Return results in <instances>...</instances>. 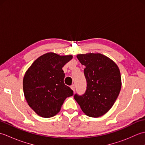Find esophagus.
Here are the masks:
<instances>
[{"label": "esophagus", "mask_w": 145, "mask_h": 145, "mask_svg": "<svg viewBox=\"0 0 145 145\" xmlns=\"http://www.w3.org/2000/svg\"><path fill=\"white\" fill-rule=\"evenodd\" d=\"M70 88H71V89H72V90L75 92V85H72V86H71L70 87Z\"/></svg>", "instance_id": "34e87169"}]
</instances>
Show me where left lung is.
Listing matches in <instances>:
<instances>
[{"mask_svg":"<svg viewBox=\"0 0 145 145\" xmlns=\"http://www.w3.org/2000/svg\"><path fill=\"white\" fill-rule=\"evenodd\" d=\"M76 57L85 66L87 87L84 95H75V100L86 115L103 116L113 106L121 90L119 68L115 61L99 53L78 54Z\"/></svg>","mask_w":145,"mask_h":145,"instance_id":"1","label":"left lung"}]
</instances>
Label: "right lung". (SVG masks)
Segmentation results:
<instances>
[{"instance_id":"1","label":"right lung","mask_w":145,"mask_h":145,"mask_svg":"<svg viewBox=\"0 0 145 145\" xmlns=\"http://www.w3.org/2000/svg\"><path fill=\"white\" fill-rule=\"evenodd\" d=\"M72 55L48 52L33 61L24 75L23 90L29 106L40 116L50 118L60 112L73 90L64 84L62 67Z\"/></svg>"}]
</instances>
